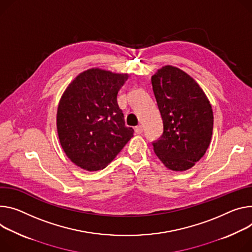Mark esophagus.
Wrapping results in <instances>:
<instances>
[{
    "instance_id": "esophagus-1",
    "label": "esophagus",
    "mask_w": 252,
    "mask_h": 252,
    "mask_svg": "<svg viewBox=\"0 0 252 252\" xmlns=\"http://www.w3.org/2000/svg\"><path fill=\"white\" fill-rule=\"evenodd\" d=\"M134 131H135V133H136V134H141V133L143 132V126H135V128H134Z\"/></svg>"
}]
</instances>
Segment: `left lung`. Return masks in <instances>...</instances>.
I'll return each mask as SVG.
<instances>
[{"mask_svg": "<svg viewBox=\"0 0 252 252\" xmlns=\"http://www.w3.org/2000/svg\"><path fill=\"white\" fill-rule=\"evenodd\" d=\"M151 81L164 126L162 135L152 143L154 151L170 170L186 171L209 147L211 104L198 83L179 68L165 66Z\"/></svg>", "mask_w": 252, "mask_h": 252, "instance_id": "8db88e82", "label": "left lung"}]
</instances>
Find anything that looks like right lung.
<instances>
[{"label":"right lung","instance_id":"right-lung-1","mask_svg":"<svg viewBox=\"0 0 252 252\" xmlns=\"http://www.w3.org/2000/svg\"><path fill=\"white\" fill-rule=\"evenodd\" d=\"M127 74L89 69L65 90L57 111L59 141L67 157L86 171L105 168L132 138L118 94Z\"/></svg>","mask_w":252,"mask_h":252}]
</instances>
